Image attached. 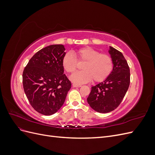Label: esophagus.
Segmentation results:
<instances>
[{
  "label": "esophagus",
  "mask_w": 155,
  "mask_h": 155,
  "mask_svg": "<svg viewBox=\"0 0 155 155\" xmlns=\"http://www.w3.org/2000/svg\"><path fill=\"white\" fill-rule=\"evenodd\" d=\"M72 85H73V87H81V85H78V84H75V83H74Z\"/></svg>",
  "instance_id": "34e87169"
}]
</instances>
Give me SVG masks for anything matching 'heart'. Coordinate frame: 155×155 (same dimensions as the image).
Segmentation results:
<instances>
[{
  "instance_id": "1",
  "label": "heart",
  "mask_w": 155,
  "mask_h": 155,
  "mask_svg": "<svg viewBox=\"0 0 155 155\" xmlns=\"http://www.w3.org/2000/svg\"><path fill=\"white\" fill-rule=\"evenodd\" d=\"M74 55L70 52L65 54L62 59V65L67 73L73 74L78 67L82 65L83 70L74 74L70 79L76 84L90 82L92 79L96 83L105 81L113 69V60L109 55L101 54L100 51L91 47L78 50Z\"/></svg>"
}]
</instances>
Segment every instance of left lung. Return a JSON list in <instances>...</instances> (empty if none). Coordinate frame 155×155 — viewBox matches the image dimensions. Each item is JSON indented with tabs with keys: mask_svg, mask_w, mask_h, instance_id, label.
I'll list each match as a JSON object with an SVG mask.
<instances>
[{
	"mask_svg": "<svg viewBox=\"0 0 155 155\" xmlns=\"http://www.w3.org/2000/svg\"><path fill=\"white\" fill-rule=\"evenodd\" d=\"M113 60L111 74L104 82L92 87L87 102L94 110L107 113L116 109L123 100L130 84V69L123 54L110 46Z\"/></svg>",
	"mask_w": 155,
	"mask_h": 155,
	"instance_id": "obj_1",
	"label": "left lung"
}]
</instances>
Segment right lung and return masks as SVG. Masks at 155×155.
I'll use <instances>...</instances> for the list:
<instances>
[{
    "label": "right lung",
    "instance_id": "right-lung-1",
    "mask_svg": "<svg viewBox=\"0 0 155 155\" xmlns=\"http://www.w3.org/2000/svg\"><path fill=\"white\" fill-rule=\"evenodd\" d=\"M65 48L53 45L40 50L30 59L22 73V84L30 105L46 116L55 113L63 105L71 82L64 73Z\"/></svg>",
    "mask_w": 155,
    "mask_h": 155
}]
</instances>
